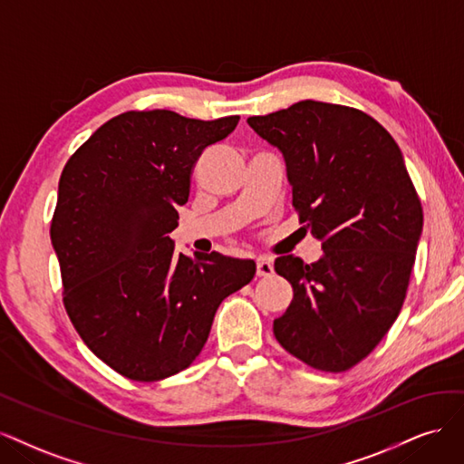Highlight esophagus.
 Listing matches in <instances>:
<instances>
[{
  "label": "esophagus",
  "mask_w": 464,
  "mask_h": 464,
  "mask_svg": "<svg viewBox=\"0 0 464 464\" xmlns=\"http://www.w3.org/2000/svg\"><path fill=\"white\" fill-rule=\"evenodd\" d=\"M256 274H258L260 277H270V276L274 274V264L270 262V258L260 256V258L256 260Z\"/></svg>",
  "instance_id": "esophagus-1"
}]
</instances>
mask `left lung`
I'll return each instance as SVG.
<instances>
[{
    "mask_svg": "<svg viewBox=\"0 0 464 464\" xmlns=\"http://www.w3.org/2000/svg\"><path fill=\"white\" fill-rule=\"evenodd\" d=\"M250 129L285 160L293 206L322 258H276L293 301L274 320L281 347L343 372L368 356L399 316L422 235V206L397 142L376 119L304 100Z\"/></svg>",
    "mask_w": 464,
    "mask_h": 464,
    "instance_id": "8db88e82",
    "label": "left lung"
}]
</instances>
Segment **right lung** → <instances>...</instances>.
<instances>
[{"label":"right lung","instance_id":"obj_1","mask_svg":"<svg viewBox=\"0 0 464 464\" xmlns=\"http://www.w3.org/2000/svg\"><path fill=\"white\" fill-rule=\"evenodd\" d=\"M237 123L238 115L127 111L63 168L50 235L65 310L86 347L129 380L158 382L190 366L223 298L256 274L252 260L219 252L185 256L169 237L194 163Z\"/></svg>","mask_w":464,"mask_h":464}]
</instances>
